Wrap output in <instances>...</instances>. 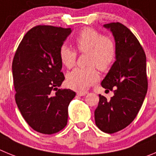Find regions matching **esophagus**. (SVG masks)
Masks as SVG:
<instances>
[{"mask_svg":"<svg viewBox=\"0 0 156 156\" xmlns=\"http://www.w3.org/2000/svg\"><path fill=\"white\" fill-rule=\"evenodd\" d=\"M87 94H88V92H80L77 93V95H78V96H84V95H87Z\"/></svg>","mask_w":156,"mask_h":156,"instance_id":"34e87169","label":"esophagus"}]
</instances>
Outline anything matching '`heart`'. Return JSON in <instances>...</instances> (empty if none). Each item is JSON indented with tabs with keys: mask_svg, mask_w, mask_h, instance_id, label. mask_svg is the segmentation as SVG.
<instances>
[{
	"mask_svg": "<svg viewBox=\"0 0 156 156\" xmlns=\"http://www.w3.org/2000/svg\"><path fill=\"white\" fill-rule=\"evenodd\" d=\"M75 47L82 53H88L86 68H75L67 75V85L76 91H85L99 79L94 66L101 71L108 69L116 58V46L111 39L102 37L95 29L85 28L75 38ZM60 59L63 65L71 68L75 65L76 53L67 46L60 50Z\"/></svg>",
	"mask_w": 156,
	"mask_h": 156,
	"instance_id": "heart-1",
	"label": "heart"
}]
</instances>
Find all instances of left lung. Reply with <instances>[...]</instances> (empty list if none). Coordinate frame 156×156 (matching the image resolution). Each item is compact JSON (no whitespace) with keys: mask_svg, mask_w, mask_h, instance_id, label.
Segmentation results:
<instances>
[{"mask_svg":"<svg viewBox=\"0 0 156 156\" xmlns=\"http://www.w3.org/2000/svg\"><path fill=\"white\" fill-rule=\"evenodd\" d=\"M103 27L114 38L116 61L101 85L115 90L110 99L99 95L94 114L96 126L113 134L128 126L142 106L148 90L146 56L137 38L121 23L106 24Z\"/></svg>","mask_w":156,"mask_h":156,"instance_id":"1","label":"left lung"}]
</instances>
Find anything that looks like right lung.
<instances>
[{"label":"right lung","instance_id":"add662e5","mask_svg":"<svg viewBox=\"0 0 156 156\" xmlns=\"http://www.w3.org/2000/svg\"><path fill=\"white\" fill-rule=\"evenodd\" d=\"M71 32L36 26L24 36L14 57L15 102L28 124L42 134H54L67 125L68 106L76 95L71 89H58L64 80L59 53Z\"/></svg>","mask_w":156,"mask_h":156}]
</instances>
